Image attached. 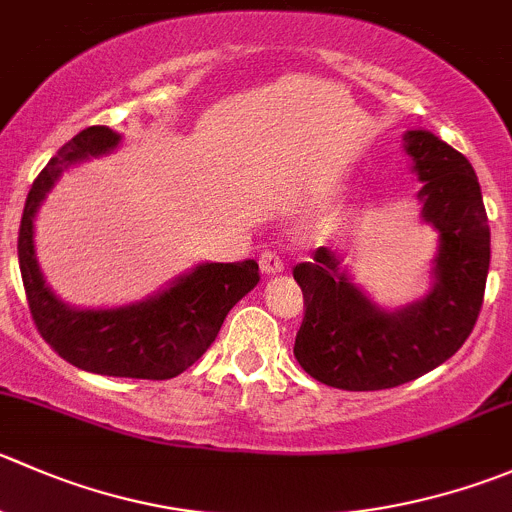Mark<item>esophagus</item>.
Wrapping results in <instances>:
<instances>
[{
    "mask_svg": "<svg viewBox=\"0 0 512 512\" xmlns=\"http://www.w3.org/2000/svg\"><path fill=\"white\" fill-rule=\"evenodd\" d=\"M282 260H280V255H277V252H272V250H265L260 255V270L265 272V275H275V272H280L282 270Z\"/></svg>",
    "mask_w": 512,
    "mask_h": 512,
    "instance_id": "34e87169",
    "label": "esophagus"
}]
</instances>
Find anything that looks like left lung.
<instances>
[{"instance_id": "obj_1", "label": "left lung", "mask_w": 512, "mask_h": 512, "mask_svg": "<svg viewBox=\"0 0 512 512\" xmlns=\"http://www.w3.org/2000/svg\"><path fill=\"white\" fill-rule=\"evenodd\" d=\"M403 140L423 182V220L440 232L433 290L385 312L352 285L327 247L295 265L305 300L295 357L330 388L385 390L425 375L463 347L483 307L490 227L473 165L425 130L405 132Z\"/></svg>"}]
</instances>
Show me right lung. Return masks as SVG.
<instances>
[{
  "instance_id": "1",
  "label": "right lung",
  "mask_w": 512,
  "mask_h": 512,
  "mask_svg": "<svg viewBox=\"0 0 512 512\" xmlns=\"http://www.w3.org/2000/svg\"><path fill=\"white\" fill-rule=\"evenodd\" d=\"M117 145L119 135L109 127H87L39 172L19 225V270L34 325L59 357L97 375L170 380L215 342L227 312L260 282V267L255 260L205 262L160 295L117 310H74L57 300L34 257V215L69 165Z\"/></svg>"
}]
</instances>
